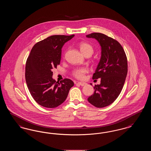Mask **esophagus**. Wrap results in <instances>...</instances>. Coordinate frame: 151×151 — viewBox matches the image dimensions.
Masks as SVG:
<instances>
[{"instance_id": "obj_1", "label": "esophagus", "mask_w": 151, "mask_h": 151, "mask_svg": "<svg viewBox=\"0 0 151 151\" xmlns=\"http://www.w3.org/2000/svg\"><path fill=\"white\" fill-rule=\"evenodd\" d=\"M77 84H79L80 86H84L86 84V83H83V82H78Z\"/></svg>"}]
</instances>
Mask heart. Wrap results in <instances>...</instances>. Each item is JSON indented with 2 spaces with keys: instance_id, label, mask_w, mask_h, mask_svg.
<instances>
[{
  "instance_id": "1",
  "label": "heart",
  "mask_w": 151,
  "mask_h": 151,
  "mask_svg": "<svg viewBox=\"0 0 151 151\" xmlns=\"http://www.w3.org/2000/svg\"><path fill=\"white\" fill-rule=\"evenodd\" d=\"M79 48L84 55L87 54H89L92 55L93 53L94 49L92 46L86 42H81L79 43ZM86 72L87 70L85 68H76L72 71V75L77 79H84Z\"/></svg>"
}]
</instances>
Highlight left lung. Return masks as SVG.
Instances as JSON below:
<instances>
[{
	"mask_svg": "<svg viewBox=\"0 0 151 151\" xmlns=\"http://www.w3.org/2000/svg\"><path fill=\"white\" fill-rule=\"evenodd\" d=\"M95 38L101 47V57L93 79H101L100 85L94 86L93 94L88 97L96 108L111 104L122 91L127 74V59L121 45L116 40L100 33L86 35Z\"/></svg>",
	"mask_w": 151,
	"mask_h": 151,
	"instance_id": "1",
	"label": "left lung"
}]
</instances>
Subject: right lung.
I'll return each mask as SVG.
<instances>
[{
	"mask_svg": "<svg viewBox=\"0 0 151 151\" xmlns=\"http://www.w3.org/2000/svg\"><path fill=\"white\" fill-rule=\"evenodd\" d=\"M74 36H50L36 43L27 58L26 83L32 96L42 106L54 108L61 105L74 85L69 79L57 82L51 71L60 64L63 46Z\"/></svg>",
	"mask_w": 151,
	"mask_h": 151,
	"instance_id": "obj_1",
	"label": "right lung"
}]
</instances>
